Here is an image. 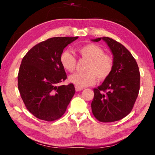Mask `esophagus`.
Returning a JSON list of instances; mask_svg holds the SVG:
<instances>
[{"label": "esophagus", "mask_w": 155, "mask_h": 155, "mask_svg": "<svg viewBox=\"0 0 155 155\" xmlns=\"http://www.w3.org/2000/svg\"><path fill=\"white\" fill-rule=\"evenodd\" d=\"M83 88L78 87H77V86H76V87H75V90H76V91H81V90H83Z\"/></svg>", "instance_id": "1"}]
</instances>
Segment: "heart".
Segmentation results:
<instances>
[{
  "label": "heart",
  "instance_id": "obj_1",
  "mask_svg": "<svg viewBox=\"0 0 155 155\" xmlns=\"http://www.w3.org/2000/svg\"><path fill=\"white\" fill-rule=\"evenodd\" d=\"M77 51L81 58L87 60L88 64L84 73H77L69 77V81L78 87H85L94 85L96 77L100 81L109 77L114 68V61L111 55L104 54V50L94 44L81 46ZM62 67L68 72L74 71L77 60L68 51H65L60 56Z\"/></svg>",
  "mask_w": 155,
  "mask_h": 155
}]
</instances>
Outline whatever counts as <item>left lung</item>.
<instances>
[{
	"label": "left lung",
	"instance_id": "1",
	"mask_svg": "<svg viewBox=\"0 0 155 155\" xmlns=\"http://www.w3.org/2000/svg\"><path fill=\"white\" fill-rule=\"evenodd\" d=\"M101 40L109 46L114 65L109 77L94 89L91 107L100 122H112L124 118L132 110L140 91V74L134 57L122 44L107 37L91 41Z\"/></svg>",
	"mask_w": 155,
	"mask_h": 155
}]
</instances>
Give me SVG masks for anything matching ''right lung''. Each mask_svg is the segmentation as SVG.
<instances>
[{
	"instance_id": "add662e5",
	"label": "right lung",
	"mask_w": 155,
	"mask_h": 155,
	"mask_svg": "<svg viewBox=\"0 0 155 155\" xmlns=\"http://www.w3.org/2000/svg\"><path fill=\"white\" fill-rule=\"evenodd\" d=\"M78 37H56L33 46L21 62L18 87L27 109L34 116L51 122L61 117L75 93L72 83L57 85L66 79L60 56Z\"/></svg>"
}]
</instances>
